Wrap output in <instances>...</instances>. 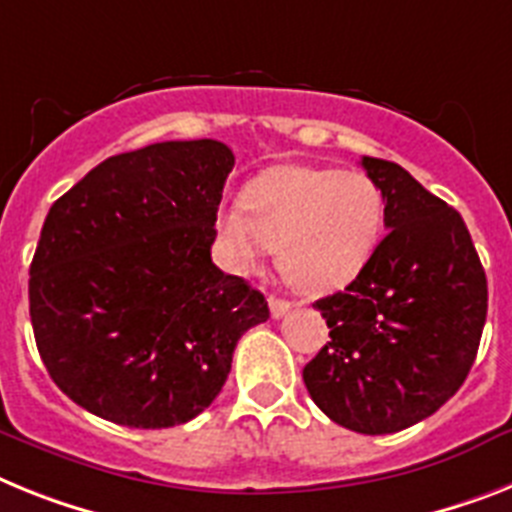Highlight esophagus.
Instances as JSON below:
<instances>
[{
  "instance_id": "esophagus-1",
  "label": "esophagus",
  "mask_w": 512,
  "mask_h": 512,
  "mask_svg": "<svg viewBox=\"0 0 512 512\" xmlns=\"http://www.w3.org/2000/svg\"><path fill=\"white\" fill-rule=\"evenodd\" d=\"M268 304H270V315L273 317H283L291 309V302H286V299H278V296H270Z\"/></svg>"
}]
</instances>
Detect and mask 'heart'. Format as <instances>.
Wrapping results in <instances>:
<instances>
[{
    "instance_id": "1",
    "label": "heart",
    "mask_w": 512,
    "mask_h": 512,
    "mask_svg": "<svg viewBox=\"0 0 512 512\" xmlns=\"http://www.w3.org/2000/svg\"><path fill=\"white\" fill-rule=\"evenodd\" d=\"M385 200L362 171L283 163L255 176L244 205L218 210L231 265L252 270L278 249L283 278L302 294L349 286L380 244Z\"/></svg>"
}]
</instances>
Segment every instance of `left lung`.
I'll return each instance as SVG.
<instances>
[{
  "label": "left lung",
  "instance_id": "1",
  "mask_svg": "<svg viewBox=\"0 0 512 512\" xmlns=\"http://www.w3.org/2000/svg\"><path fill=\"white\" fill-rule=\"evenodd\" d=\"M385 200V239L367 268L320 309L328 346L304 367L312 401L362 435H390L435 414L474 364L487 276L461 213L398 163L362 158Z\"/></svg>",
  "mask_w": 512,
  "mask_h": 512
}]
</instances>
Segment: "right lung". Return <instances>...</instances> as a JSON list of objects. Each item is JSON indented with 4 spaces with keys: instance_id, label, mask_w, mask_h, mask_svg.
<instances>
[{
    "instance_id": "right-lung-1",
    "label": "right lung",
    "mask_w": 512,
    "mask_h": 512,
    "mask_svg": "<svg viewBox=\"0 0 512 512\" xmlns=\"http://www.w3.org/2000/svg\"><path fill=\"white\" fill-rule=\"evenodd\" d=\"M234 153L171 140L106 158L51 205L30 263L38 354L67 398L122 427L195 419L236 341L270 317L210 260Z\"/></svg>"
}]
</instances>
